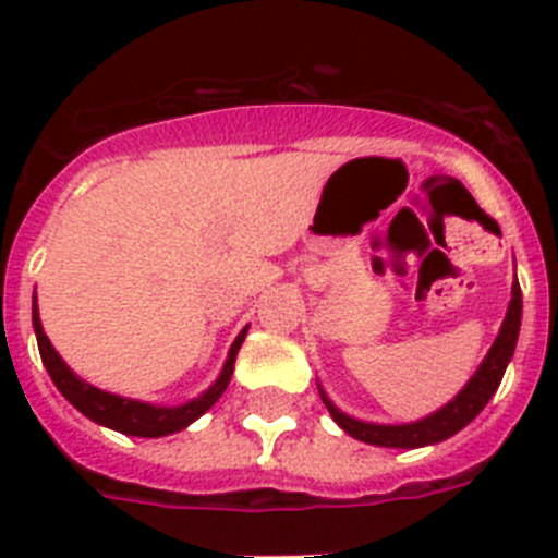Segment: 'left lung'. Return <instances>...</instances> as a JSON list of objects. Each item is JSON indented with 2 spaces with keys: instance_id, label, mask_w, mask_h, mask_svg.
<instances>
[{
  "instance_id": "left-lung-1",
  "label": "left lung",
  "mask_w": 558,
  "mask_h": 558,
  "mask_svg": "<svg viewBox=\"0 0 558 558\" xmlns=\"http://www.w3.org/2000/svg\"><path fill=\"white\" fill-rule=\"evenodd\" d=\"M520 322H522V290L520 282L511 284V302L506 310V318L500 324V332H497L495 343L486 352L481 366L475 368L466 386L456 393V397L441 405L438 411H433L430 416H422L416 422H405V425H377V422H363V418H354L349 413L340 411L332 399L327 397V391L318 383V393H322L324 405H327L329 416L338 422L340 430H347L349 436L363 441V445L374 447H397V450H416V447H430L445 441V438L456 436L458 430L470 425L472 418L486 408L492 397H495L497 386H500L506 366L514 357L517 338H520Z\"/></svg>"
}]
</instances>
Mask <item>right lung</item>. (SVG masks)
I'll return each instance as SVG.
<instances>
[{
	"label": "right lung",
	"instance_id": "right-lung-1",
	"mask_svg": "<svg viewBox=\"0 0 558 558\" xmlns=\"http://www.w3.org/2000/svg\"><path fill=\"white\" fill-rule=\"evenodd\" d=\"M33 329H36V340H38V352H41L44 368L49 372L52 383H56L58 391L83 413L92 422L102 427H111L117 433H125V436H140V438H161L170 436V433H179L184 427H190L195 418L204 416L215 402L220 399V393L229 388L231 374H234V360L240 347H243L245 332L236 335L234 343L229 349V357H226L223 368H220L218 379L206 388L204 393H198L195 399L184 402V405H150V402H140V399H128L120 397V393H108L102 388H95L92 383L77 377L72 368L63 363L61 354L56 352V347L49 343V338L44 335L41 318H38V304L36 295H33Z\"/></svg>",
	"mask_w": 558,
	"mask_h": 558
}]
</instances>
